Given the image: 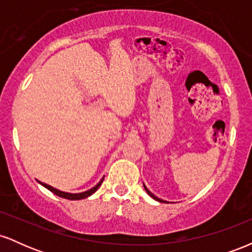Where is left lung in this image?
Instances as JSON below:
<instances>
[{
    "mask_svg": "<svg viewBox=\"0 0 252 252\" xmlns=\"http://www.w3.org/2000/svg\"><path fill=\"white\" fill-rule=\"evenodd\" d=\"M143 186H144V189H146V192H147V193H148V194H149L150 196H152V198H153V199H155V200H158V201H160V202H167V201H164V200H162V199L158 198V196H155L154 194H153V193H152V192H150V190H149L148 189H147V187H146V185H143Z\"/></svg>",
    "mask_w": 252,
    "mask_h": 252,
    "instance_id": "8db88e82",
    "label": "left lung"
}]
</instances>
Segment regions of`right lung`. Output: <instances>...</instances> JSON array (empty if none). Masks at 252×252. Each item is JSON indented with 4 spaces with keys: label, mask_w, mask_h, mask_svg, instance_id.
<instances>
[{
    "label": "right lung",
    "mask_w": 252,
    "mask_h": 252,
    "mask_svg": "<svg viewBox=\"0 0 252 252\" xmlns=\"http://www.w3.org/2000/svg\"><path fill=\"white\" fill-rule=\"evenodd\" d=\"M103 180H104V178L99 182H98L96 186L92 187L91 189L85 190V192H82V193L63 192V190H59V189H54V187H52V186H50V185H47V184H43V182H41V181H37V182H39V184H41L42 186L46 187V189H50L51 192H53L54 194H57L58 196H62V198H65V199H70V200H80V199H85V198H88V196H90L91 194H94V193L96 192L98 189H99V186H100V185H102Z\"/></svg>",
    "instance_id": "1"
}]
</instances>
